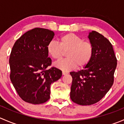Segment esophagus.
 I'll return each instance as SVG.
<instances>
[{"instance_id":"1","label":"esophagus","mask_w":124,"mask_h":124,"mask_svg":"<svg viewBox=\"0 0 124 124\" xmlns=\"http://www.w3.org/2000/svg\"><path fill=\"white\" fill-rule=\"evenodd\" d=\"M67 74H68V72H65V71H62V74L63 75H65Z\"/></svg>"}]
</instances>
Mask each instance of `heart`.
Here are the masks:
<instances>
[{"instance_id":"1","label":"heart","mask_w":124,"mask_h":124,"mask_svg":"<svg viewBox=\"0 0 124 124\" xmlns=\"http://www.w3.org/2000/svg\"><path fill=\"white\" fill-rule=\"evenodd\" d=\"M48 54L56 61L61 59L67 52L68 58L55 63V67L64 71H69L78 66L85 67L91 61L93 53L92 44L83 41L81 37L72 33H66L59 38V42L52 41L47 47Z\"/></svg>"}]
</instances>
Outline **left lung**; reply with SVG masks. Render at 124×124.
Segmentation results:
<instances>
[{
  "label": "left lung",
  "instance_id": "1",
  "mask_svg": "<svg viewBox=\"0 0 124 124\" xmlns=\"http://www.w3.org/2000/svg\"><path fill=\"white\" fill-rule=\"evenodd\" d=\"M88 38L93 48L91 61L83 70L70 72V98L82 106L93 104L104 97L113 85L117 65L113 46L107 38L96 31L90 32Z\"/></svg>",
  "mask_w": 124,
  "mask_h": 124
}]
</instances>
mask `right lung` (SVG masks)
Masks as SVG:
<instances>
[{
    "mask_svg": "<svg viewBox=\"0 0 124 124\" xmlns=\"http://www.w3.org/2000/svg\"><path fill=\"white\" fill-rule=\"evenodd\" d=\"M54 33L36 27L27 31L14 44L10 54V79L17 93L25 102L33 104L50 99V86L59 79L62 71L52 65L47 47Z\"/></svg>",
    "mask_w": 124,
    "mask_h": 124,
    "instance_id": "1",
    "label": "right lung"
}]
</instances>
